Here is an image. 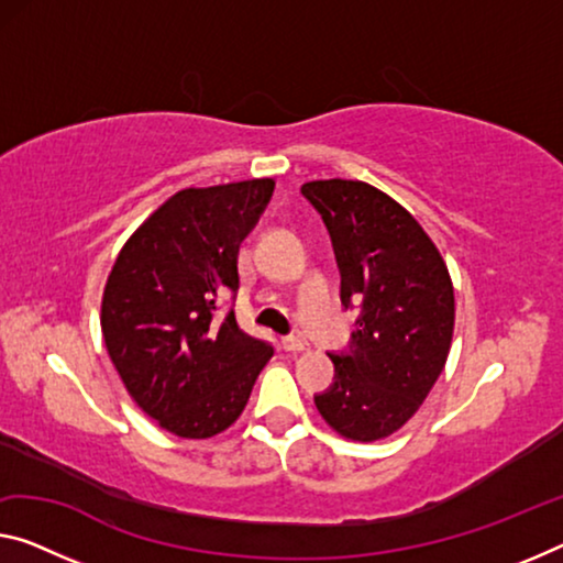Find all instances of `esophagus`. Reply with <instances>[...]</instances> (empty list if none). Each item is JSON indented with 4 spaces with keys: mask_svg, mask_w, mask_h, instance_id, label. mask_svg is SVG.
<instances>
[{
    "mask_svg": "<svg viewBox=\"0 0 563 563\" xmlns=\"http://www.w3.org/2000/svg\"><path fill=\"white\" fill-rule=\"evenodd\" d=\"M282 347L287 350V352H305L307 347H309V342L307 340H301V336H284L282 340Z\"/></svg>",
    "mask_w": 563,
    "mask_h": 563,
    "instance_id": "34e87169",
    "label": "esophagus"
}]
</instances>
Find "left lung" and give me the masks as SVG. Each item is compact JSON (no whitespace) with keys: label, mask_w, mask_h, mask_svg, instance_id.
<instances>
[{"label":"left lung","mask_w":563,"mask_h":563,"mask_svg":"<svg viewBox=\"0 0 563 563\" xmlns=\"http://www.w3.org/2000/svg\"><path fill=\"white\" fill-rule=\"evenodd\" d=\"M301 196L330 231L342 305L360 307L334 383L314 395L327 426L372 443L408 422L451 352L455 297L438 246L410 211L362 180H309Z\"/></svg>","instance_id":"8db88e82"}]
</instances>
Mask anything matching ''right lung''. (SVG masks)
I'll use <instances>...</instances> for the list:
<instances>
[{
  "mask_svg": "<svg viewBox=\"0 0 563 563\" xmlns=\"http://www.w3.org/2000/svg\"><path fill=\"white\" fill-rule=\"evenodd\" d=\"M274 194L272 178L184 188L153 211L112 264L100 327L125 390L178 438H213L244 412L272 344L219 299L239 291V249Z\"/></svg>",
  "mask_w": 563,
  "mask_h": 563,
  "instance_id": "obj_1",
  "label": "right lung"
}]
</instances>
